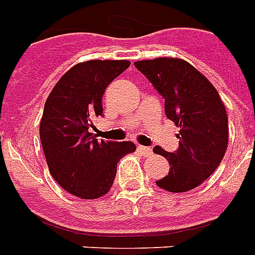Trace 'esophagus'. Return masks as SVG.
I'll return each instance as SVG.
<instances>
[{
    "mask_svg": "<svg viewBox=\"0 0 255 255\" xmlns=\"http://www.w3.org/2000/svg\"><path fill=\"white\" fill-rule=\"evenodd\" d=\"M138 150H140L144 156H150L153 153V150H152V148H149V146H138Z\"/></svg>",
    "mask_w": 255,
    "mask_h": 255,
    "instance_id": "esophagus-1",
    "label": "esophagus"
}]
</instances>
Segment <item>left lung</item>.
<instances>
[{
  "label": "left lung",
  "mask_w": 255,
  "mask_h": 255,
  "mask_svg": "<svg viewBox=\"0 0 255 255\" xmlns=\"http://www.w3.org/2000/svg\"><path fill=\"white\" fill-rule=\"evenodd\" d=\"M134 66L164 98L167 118L181 129L175 152L153 148L170 163L156 185L171 193L200 186L219 167L228 144V118L216 88L183 59H145Z\"/></svg>",
  "instance_id": "left-lung-1"
}]
</instances>
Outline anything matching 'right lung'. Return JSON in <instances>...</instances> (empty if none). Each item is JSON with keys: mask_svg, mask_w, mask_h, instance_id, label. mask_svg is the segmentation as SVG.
<instances>
[{"mask_svg": "<svg viewBox=\"0 0 255 255\" xmlns=\"http://www.w3.org/2000/svg\"><path fill=\"white\" fill-rule=\"evenodd\" d=\"M130 66L129 61H87L59 79L44 103L40 141L50 174L70 194L84 200L105 196L122 156L134 152L131 141H98L89 129L103 115L106 88Z\"/></svg>", "mask_w": 255, "mask_h": 255, "instance_id": "add662e5", "label": "right lung"}]
</instances>
